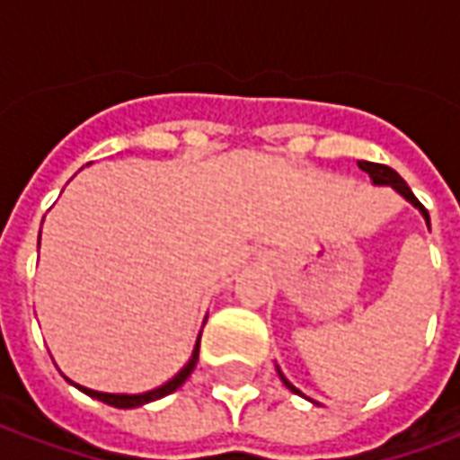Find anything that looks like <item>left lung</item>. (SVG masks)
I'll use <instances>...</instances> for the list:
<instances>
[{"instance_id":"left-lung-1","label":"left lung","mask_w":460,"mask_h":460,"mask_svg":"<svg viewBox=\"0 0 460 460\" xmlns=\"http://www.w3.org/2000/svg\"><path fill=\"white\" fill-rule=\"evenodd\" d=\"M358 166H360V169H363L365 173L370 176L372 186H392V189L397 190V193H400V196L404 198V200H409L411 206L417 208L419 213L424 216V220H427V226H429L427 208L419 203L417 196H414V193H411V189H409V186H407V181L402 179L397 171L390 169V166H385V164H372V161H358ZM277 372H279L281 382H284V385H287V387H289V390L294 392V394H301V392L296 390V387H294V385H291V382L287 380V377H284V372H281L279 367H277ZM301 397H304V394H301ZM306 400H308V397H306ZM311 402H314V400H311ZM314 404H318V402H314Z\"/></svg>"}]
</instances>
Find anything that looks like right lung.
<instances>
[{"mask_svg": "<svg viewBox=\"0 0 460 460\" xmlns=\"http://www.w3.org/2000/svg\"><path fill=\"white\" fill-rule=\"evenodd\" d=\"M39 244H41V233H39ZM198 348H200V336L196 338V345H193V353H190L189 363L183 365V367H181V370L176 372L169 382H164L161 387H154V390L149 392H142V394H112V392H97V390H90V387H83V385H75V382L68 380V377H66V380H68L73 387H78L80 392H85L88 397L105 402V404H110V407H119V409L142 407V404H149V402L161 400V397H166V394H171V392H176L183 382L189 380V375L193 372V367H196L198 363Z\"/></svg>", "mask_w": 460, "mask_h": 460, "instance_id": "right-lung-1", "label": "right lung"}]
</instances>
